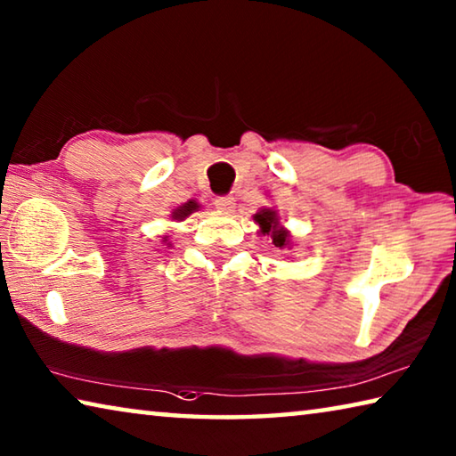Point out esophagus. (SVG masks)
Wrapping results in <instances>:
<instances>
[{
    "label": "esophagus",
    "mask_w": 456,
    "mask_h": 456,
    "mask_svg": "<svg viewBox=\"0 0 456 456\" xmlns=\"http://www.w3.org/2000/svg\"><path fill=\"white\" fill-rule=\"evenodd\" d=\"M215 207L223 213H233L235 209V199L233 197H217L215 199Z\"/></svg>",
    "instance_id": "esophagus-1"
}]
</instances>
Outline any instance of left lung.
Instances as JSON below:
<instances>
[{"instance_id": "obj_1", "label": "left lung", "mask_w": 456, "mask_h": 456, "mask_svg": "<svg viewBox=\"0 0 456 456\" xmlns=\"http://www.w3.org/2000/svg\"><path fill=\"white\" fill-rule=\"evenodd\" d=\"M253 219H256V223L259 225L261 233L273 239L275 247L283 249V247L289 245V231L280 225V217H277V213L273 209H261L259 213H256V217Z\"/></svg>"}]
</instances>
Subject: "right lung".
<instances>
[{
  "label": "right lung",
  "mask_w": 456,
  "mask_h": 456,
  "mask_svg": "<svg viewBox=\"0 0 456 456\" xmlns=\"http://www.w3.org/2000/svg\"><path fill=\"white\" fill-rule=\"evenodd\" d=\"M199 209V205L197 203H192V200H189V203H184L183 207H176V209L173 211V221H183L184 217H189V215L192 213V211H197Z\"/></svg>",
  "instance_id": "add662e5"
}]
</instances>
